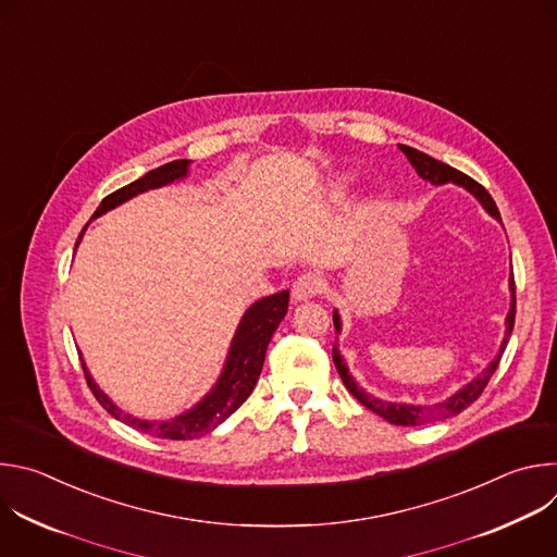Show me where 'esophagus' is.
<instances>
[{
	"instance_id": "1",
	"label": "esophagus",
	"mask_w": 557,
	"mask_h": 557,
	"mask_svg": "<svg viewBox=\"0 0 557 557\" xmlns=\"http://www.w3.org/2000/svg\"><path fill=\"white\" fill-rule=\"evenodd\" d=\"M324 288V280L317 273H301L295 282H293V299L301 301V299H310L314 295H320Z\"/></svg>"
}]
</instances>
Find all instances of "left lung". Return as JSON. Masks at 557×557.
<instances>
[{
    "instance_id": "1",
    "label": "left lung",
    "mask_w": 557,
    "mask_h": 557,
    "mask_svg": "<svg viewBox=\"0 0 557 557\" xmlns=\"http://www.w3.org/2000/svg\"><path fill=\"white\" fill-rule=\"evenodd\" d=\"M399 149L408 156V161L412 163V168L417 170V174L432 183V185H445V183H454V185H460L465 187L469 194L475 196V200H479L485 211L490 215H494L496 220H500V211L494 202V198L490 196V191L481 185L475 183L473 178H469L467 174L436 161V158L414 149V147H408V145H399ZM509 288H511V308H509V314H507V329H505V339L500 344V350L496 355V359L483 370L481 376H475L473 381H469L465 387H460L458 392H454L447 401L443 404H434V406H410V404H389V401H381L376 399V396H370L366 389H361L357 385V381L352 379V374L348 372V366L344 361V357L339 355L337 346H333V361H335V368L344 381V385L348 387V392L355 396V399L366 406L368 410H372L374 414H379L381 419H385L387 423L392 425H404V428H414V425H423V423H432V421H438V419H449V417H456L460 414L465 408H469L479 396L483 394V389L487 387L492 374L496 372L500 359H503V352L507 348V342L511 337V331H513V322H516V282H513V275L509 277ZM333 322H335V329L337 333H342V320H339V312L335 310L333 312Z\"/></svg>"
}]
</instances>
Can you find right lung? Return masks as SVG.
I'll use <instances>...</instances> for the list:
<instances>
[{
  "mask_svg": "<svg viewBox=\"0 0 557 557\" xmlns=\"http://www.w3.org/2000/svg\"><path fill=\"white\" fill-rule=\"evenodd\" d=\"M189 170V161H172L168 165H161L158 170L147 172L143 178L116 189L114 194L106 196L99 205V209L95 211L92 220L99 218L101 213L119 207L121 202L147 191V189H156V187H163L170 185L174 181H181L187 176ZM88 228V224L84 226V231ZM78 235L76 245L82 243L84 237ZM76 249V247H74ZM288 310V290L269 295L258 299L245 314L240 324H237V331L233 335L224 368L215 381V385L211 387V392L205 394V399L200 404H196L191 410H187L185 414H178L170 421H140L134 419L132 414H125L123 410H119L106 392H101V387L95 383V379L90 376L86 363L84 372H86V381L92 389V394L97 396V401L119 421L153 434L158 438H172V441H189L196 436H202L207 432H211L213 428H218L224 419H228L237 408H240L247 399L249 394L253 392L262 366H264V357H267V346L273 337V333L277 331L280 322L284 320V314Z\"/></svg>",
  "mask_w": 557,
  "mask_h": 557,
  "instance_id": "right-lung-1",
  "label": "right lung"
}]
</instances>
